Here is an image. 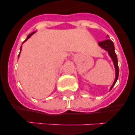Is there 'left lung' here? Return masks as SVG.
I'll list each match as a JSON object with an SVG mask.
<instances>
[{
	"mask_svg": "<svg viewBox=\"0 0 135 135\" xmlns=\"http://www.w3.org/2000/svg\"><path fill=\"white\" fill-rule=\"evenodd\" d=\"M98 45L101 46V48H103L105 51L108 52V54L112 58V61L114 62V67H115V80H114V83L112 84V86L110 88V90L113 88L114 85H115V82H116L118 78V75H119V70H118V59H117V55L115 53V48H114V45L113 43V42L109 39H106V40H103V41L99 42Z\"/></svg>",
	"mask_w": 135,
	"mask_h": 135,
	"instance_id": "obj_1",
	"label": "left lung"
}]
</instances>
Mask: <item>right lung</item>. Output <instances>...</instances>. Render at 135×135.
<instances>
[{"label": "right lung", "mask_w": 135, "mask_h": 135, "mask_svg": "<svg viewBox=\"0 0 135 135\" xmlns=\"http://www.w3.org/2000/svg\"><path fill=\"white\" fill-rule=\"evenodd\" d=\"M35 32H32V33H31V34H29V35L27 36V38H26V40H24V41H23V42H26V40H27V39L29 38L30 37V36H32V34H34V33H35ZM21 47H20V52H21ZM19 56H20V54H19V55H18V57H19Z\"/></svg>", "instance_id": "obj_1"}]
</instances>
